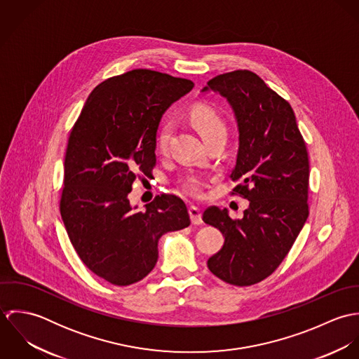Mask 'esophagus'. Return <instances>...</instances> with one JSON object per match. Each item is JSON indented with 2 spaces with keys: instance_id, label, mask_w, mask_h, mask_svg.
<instances>
[{
  "instance_id": "1",
  "label": "esophagus",
  "mask_w": 359,
  "mask_h": 359,
  "mask_svg": "<svg viewBox=\"0 0 359 359\" xmlns=\"http://www.w3.org/2000/svg\"><path fill=\"white\" fill-rule=\"evenodd\" d=\"M189 215H191V221H192V224H195V225H201V224L203 222V219H202V211H201V208H199V207H196V205H191V207H189Z\"/></svg>"
}]
</instances>
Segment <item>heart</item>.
<instances>
[{"label":"heart","mask_w":359,"mask_h":359,"mask_svg":"<svg viewBox=\"0 0 359 359\" xmlns=\"http://www.w3.org/2000/svg\"><path fill=\"white\" fill-rule=\"evenodd\" d=\"M188 117L192 126L202 134L205 141L221 131H226L225 121L211 104L196 103L191 107ZM171 135L172 124L168 120L161 121L154 135V149L157 154H165L168 152ZM205 187V180L198 174H188L180 181L181 191L192 198H201L203 195Z\"/></svg>","instance_id":"b5f03b06"}]
</instances>
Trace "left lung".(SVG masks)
Listing matches in <instances>:
<instances>
[{
	"mask_svg": "<svg viewBox=\"0 0 359 359\" xmlns=\"http://www.w3.org/2000/svg\"><path fill=\"white\" fill-rule=\"evenodd\" d=\"M207 86L235 111L239 152L231 178L239 184L231 195L250 202L241 219L226 208L205 210L203 221L225 238L207 266L229 285L252 286L275 272L307 221V147L290 103L256 73L233 70Z\"/></svg>",
	"mask_w": 359,
	"mask_h": 359,
	"instance_id": "left-lung-1",
	"label": "left lung"
}]
</instances>
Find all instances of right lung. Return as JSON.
<instances>
[{
  "instance_id": "obj_1",
  "label": "right lung",
  "mask_w": 359,
  "mask_h": 359,
  "mask_svg": "<svg viewBox=\"0 0 359 359\" xmlns=\"http://www.w3.org/2000/svg\"><path fill=\"white\" fill-rule=\"evenodd\" d=\"M192 88L191 80L135 69L97 86L72 127L60 215L80 259L111 285L144 279L157 262L160 236L191 224L175 195H157L137 211L128 194L137 178L154 177L161 114Z\"/></svg>"
}]
</instances>
